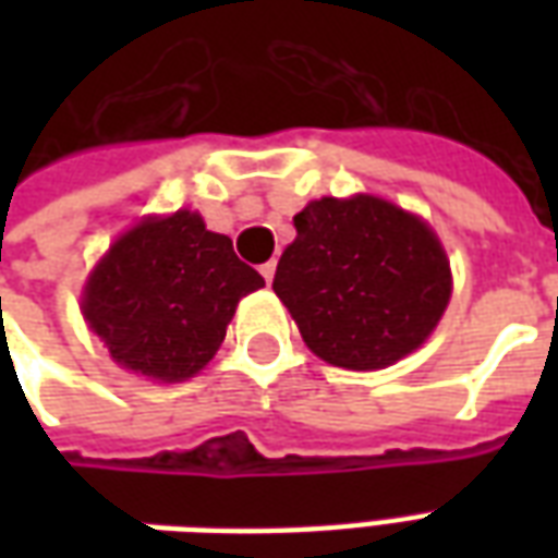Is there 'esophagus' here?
<instances>
[{"label":"esophagus","instance_id":"34e87169","mask_svg":"<svg viewBox=\"0 0 558 558\" xmlns=\"http://www.w3.org/2000/svg\"><path fill=\"white\" fill-rule=\"evenodd\" d=\"M275 268H278V263H275V259H268V263H263V266H259V271H263L266 283H271V278H275Z\"/></svg>","mask_w":558,"mask_h":558}]
</instances>
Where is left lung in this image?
I'll use <instances>...</instances> for the list:
<instances>
[{"label": "left lung", "instance_id": "left-lung-1", "mask_svg": "<svg viewBox=\"0 0 558 558\" xmlns=\"http://www.w3.org/2000/svg\"><path fill=\"white\" fill-rule=\"evenodd\" d=\"M275 271L304 343L328 364L376 371L424 343L451 295L439 239L379 196L307 203Z\"/></svg>", "mask_w": 558, "mask_h": 558}]
</instances>
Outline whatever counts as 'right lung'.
Instances as JSON below:
<instances>
[{"label": "right lung", "mask_w": 558, "mask_h": 558, "mask_svg": "<svg viewBox=\"0 0 558 558\" xmlns=\"http://www.w3.org/2000/svg\"><path fill=\"white\" fill-rule=\"evenodd\" d=\"M266 287L232 242L194 211L128 230L92 271L83 316L134 374L179 383L203 371L227 335L235 304Z\"/></svg>", "instance_id": "obj_1"}]
</instances>
